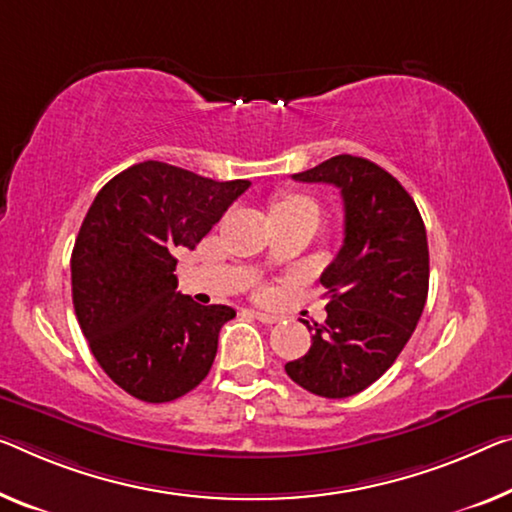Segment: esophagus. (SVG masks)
<instances>
[{
    "label": "esophagus",
    "instance_id": "1",
    "mask_svg": "<svg viewBox=\"0 0 512 512\" xmlns=\"http://www.w3.org/2000/svg\"><path fill=\"white\" fill-rule=\"evenodd\" d=\"M254 313L256 320L265 322V325H274V322H279V316H274V313H267V311H251Z\"/></svg>",
    "mask_w": 512,
    "mask_h": 512
}]
</instances>
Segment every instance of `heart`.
Segmentation results:
<instances>
[{"label": "heart", "mask_w": 512, "mask_h": 512, "mask_svg": "<svg viewBox=\"0 0 512 512\" xmlns=\"http://www.w3.org/2000/svg\"><path fill=\"white\" fill-rule=\"evenodd\" d=\"M274 212H318L316 201L300 192H283L274 201Z\"/></svg>", "instance_id": "b5f03b06"}]
</instances>
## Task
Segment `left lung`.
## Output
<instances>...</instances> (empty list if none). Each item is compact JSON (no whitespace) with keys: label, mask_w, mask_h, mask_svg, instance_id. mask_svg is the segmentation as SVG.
Masks as SVG:
<instances>
[{"label":"left lung","mask_w":512,"mask_h":512,"mask_svg":"<svg viewBox=\"0 0 512 512\" xmlns=\"http://www.w3.org/2000/svg\"><path fill=\"white\" fill-rule=\"evenodd\" d=\"M300 183L341 190L343 247L320 283L325 325H309L311 348L286 373L322 398H348L382 377L398 359L428 297L430 258L419 208L389 171L366 157L336 155L295 174Z\"/></svg>","instance_id":"obj_1"}]
</instances>
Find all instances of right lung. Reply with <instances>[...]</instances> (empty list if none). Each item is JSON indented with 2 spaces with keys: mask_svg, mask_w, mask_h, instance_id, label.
Returning a JSON list of instances; mask_svg holds the SVG:
<instances>
[{
  "mask_svg": "<svg viewBox=\"0 0 512 512\" xmlns=\"http://www.w3.org/2000/svg\"><path fill=\"white\" fill-rule=\"evenodd\" d=\"M249 185L148 160L93 199L70 256L75 316L102 371L130 396L169 403L208 375L235 311L180 295L174 254L199 245Z\"/></svg>",
  "mask_w": 512,
  "mask_h": 512,
  "instance_id": "1",
  "label": "right lung"
}]
</instances>
